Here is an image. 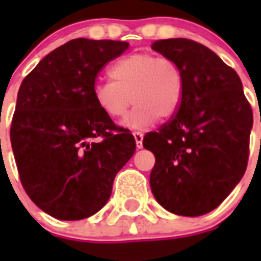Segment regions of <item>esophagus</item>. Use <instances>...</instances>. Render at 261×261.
<instances>
[{
	"label": "esophagus",
	"instance_id": "obj_1",
	"mask_svg": "<svg viewBox=\"0 0 261 261\" xmlns=\"http://www.w3.org/2000/svg\"><path fill=\"white\" fill-rule=\"evenodd\" d=\"M133 136H135V140H136V146H137L138 149H141V147H142V140H144V133L133 132Z\"/></svg>",
	"mask_w": 261,
	"mask_h": 261
}]
</instances>
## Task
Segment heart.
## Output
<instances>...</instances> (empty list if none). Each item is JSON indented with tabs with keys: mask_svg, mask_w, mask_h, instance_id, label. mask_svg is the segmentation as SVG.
I'll list each match as a JSON object with an SVG mask.
<instances>
[{
	"mask_svg": "<svg viewBox=\"0 0 261 261\" xmlns=\"http://www.w3.org/2000/svg\"><path fill=\"white\" fill-rule=\"evenodd\" d=\"M111 82L96 84L93 98L96 107L110 119L123 116L126 128L142 129L159 120H170L183 99L184 77L180 66L170 57L153 53H133L111 66Z\"/></svg>",
	"mask_w": 261,
	"mask_h": 261,
	"instance_id": "obj_1",
	"label": "heart"
}]
</instances>
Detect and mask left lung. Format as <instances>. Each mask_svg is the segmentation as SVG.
<instances>
[{"label": "left lung", "instance_id": "8db88e82", "mask_svg": "<svg viewBox=\"0 0 261 261\" xmlns=\"http://www.w3.org/2000/svg\"><path fill=\"white\" fill-rule=\"evenodd\" d=\"M184 77L180 107L144 137L155 156L151 192L166 211L197 217L216 209L246 172L252 110L239 75L213 50L190 39L156 40Z\"/></svg>", "mask_w": 261, "mask_h": 261}]
</instances>
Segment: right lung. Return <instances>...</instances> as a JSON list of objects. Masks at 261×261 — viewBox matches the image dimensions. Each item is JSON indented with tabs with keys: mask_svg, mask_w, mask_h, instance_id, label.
<instances>
[{
	"mask_svg": "<svg viewBox=\"0 0 261 261\" xmlns=\"http://www.w3.org/2000/svg\"><path fill=\"white\" fill-rule=\"evenodd\" d=\"M129 48L126 41H68L23 80L10 128L20 183L36 206L77 221L107 204L136 141L93 98L96 75Z\"/></svg>",
	"mask_w": 261,
	"mask_h": 261,
	"instance_id": "obj_1",
	"label": "right lung"
}]
</instances>
